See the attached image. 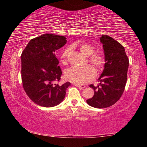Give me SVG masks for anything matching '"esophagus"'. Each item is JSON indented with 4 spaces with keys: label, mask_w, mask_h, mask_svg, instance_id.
Listing matches in <instances>:
<instances>
[{
    "label": "esophagus",
    "mask_w": 147,
    "mask_h": 147,
    "mask_svg": "<svg viewBox=\"0 0 147 147\" xmlns=\"http://www.w3.org/2000/svg\"><path fill=\"white\" fill-rule=\"evenodd\" d=\"M75 86L78 87V88L80 89V90H82V89H83L84 88H86V86H84V85H78V84H75Z\"/></svg>",
    "instance_id": "1"
}]
</instances>
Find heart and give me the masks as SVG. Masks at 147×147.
I'll return each instance as SVG.
<instances>
[{
  "label": "heart",
  "instance_id": "1",
  "mask_svg": "<svg viewBox=\"0 0 147 147\" xmlns=\"http://www.w3.org/2000/svg\"><path fill=\"white\" fill-rule=\"evenodd\" d=\"M80 51L88 57V63L97 72L102 71L106 65V58L103 54L94 53L95 48L88 43H82L78 45ZM69 49H65L60 55V61L63 65L67 63ZM95 71L90 65L83 67H74L68 69L65 73L66 80L76 84H84L89 82L94 78Z\"/></svg>",
  "mask_w": 147,
  "mask_h": 147
}]
</instances>
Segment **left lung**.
I'll return each mask as SVG.
<instances>
[{"label": "left lung", "instance_id": "left-lung-1", "mask_svg": "<svg viewBox=\"0 0 147 147\" xmlns=\"http://www.w3.org/2000/svg\"><path fill=\"white\" fill-rule=\"evenodd\" d=\"M100 40L103 44L106 65L98 78V86H89L94 93L86 101L94 108H105L115 104L123 93L127 80L129 59L124 47L113 38L103 35Z\"/></svg>", "mask_w": 147, "mask_h": 147}]
</instances>
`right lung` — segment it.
<instances>
[{"label":"right lung","mask_w":147,"mask_h":147,"mask_svg":"<svg viewBox=\"0 0 147 147\" xmlns=\"http://www.w3.org/2000/svg\"><path fill=\"white\" fill-rule=\"evenodd\" d=\"M67 43L66 38L45 34L31 39L21 54V78L24 91L41 106L53 107L65 98L70 82L59 85L62 72L55 51Z\"/></svg>","instance_id":"add662e5"}]
</instances>
